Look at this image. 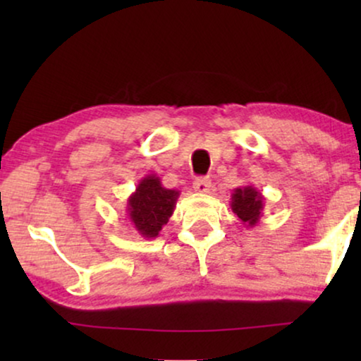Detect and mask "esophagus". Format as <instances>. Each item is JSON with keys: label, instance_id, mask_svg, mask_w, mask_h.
<instances>
[{"label": "esophagus", "instance_id": "34e87169", "mask_svg": "<svg viewBox=\"0 0 361 361\" xmlns=\"http://www.w3.org/2000/svg\"><path fill=\"white\" fill-rule=\"evenodd\" d=\"M212 189V180L209 177H199L194 182V190L199 192V194H209Z\"/></svg>", "mask_w": 361, "mask_h": 361}]
</instances>
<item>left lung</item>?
Listing matches in <instances>:
<instances>
[{"instance_id":"obj_1","label":"left lung","mask_w":361,"mask_h":361,"mask_svg":"<svg viewBox=\"0 0 361 361\" xmlns=\"http://www.w3.org/2000/svg\"><path fill=\"white\" fill-rule=\"evenodd\" d=\"M230 207L246 228H253L263 216L264 197L253 185L236 187L231 194Z\"/></svg>"}]
</instances>
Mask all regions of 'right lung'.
Here are the masks:
<instances>
[{
	"label": "right lung",
	"instance_id": "obj_1",
	"mask_svg": "<svg viewBox=\"0 0 361 361\" xmlns=\"http://www.w3.org/2000/svg\"><path fill=\"white\" fill-rule=\"evenodd\" d=\"M180 192L166 189L156 174L142 177L128 199L126 214L142 238H156L174 214Z\"/></svg>",
	"mask_w": 361,
	"mask_h": 361
}]
</instances>
